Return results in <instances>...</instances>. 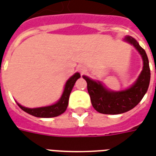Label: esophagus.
Segmentation results:
<instances>
[{"instance_id":"34e87169","label":"esophagus","mask_w":156,"mask_h":156,"mask_svg":"<svg viewBox=\"0 0 156 156\" xmlns=\"http://www.w3.org/2000/svg\"><path fill=\"white\" fill-rule=\"evenodd\" d=\"M78 72H80L81 73H83L86 69H85V68L83 67V66H79V67L78 68Z\"/></svg>"}]
</instances>
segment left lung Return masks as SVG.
Instances as JSON below:
<instances>
[{"instance_id": "1", "label": "left lung", "mask_w": 156, "mask_h": 156, "mask_svg": "<svg viewBox=\"0 0 156 156\" xmlns=\"http://www.w3.org/2000/svg\"><path fill=\"white\" fill-rule=\"evenodd\" d=\"M124 40L137 49L142 57L144 64L141 73L130 88L123 91H111L105 88L100 82L93 80L87 76H83L87 82V88L92 105L95 110L101 114L119 115L130 110L141 101L149 88L151 69L146 52L132 37L127 36Z\"/></svg>"}]
</instances>
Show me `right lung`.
I'll return each mask as SVG.
<instances>
[{"mask_svg":"<svg viewBox=\"0 0 156 156\" xmlns=\"http://www.w3.org/2000/svg\"><path fill=\"white\" fill-rule=\"evenodd\" d=\"M80 78V74L78 73H76L74 75H73L71 78L68 79L66 84H65L64 90L62 94V97L56 104L47 107H41V108H30L23 107L21 105H18L20 108L23 111L27 113L29 115H33L35 117L38 118H52L57 117L58 115L63 114L68 108V100H69V95L71 94V91L75 83Z\"/></svg>","mask_w":156,"mask_h":156,"instance_id":"1","label":"right lung"}]
</instances>
